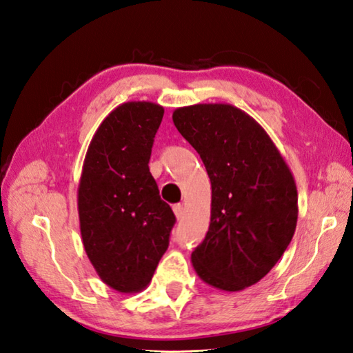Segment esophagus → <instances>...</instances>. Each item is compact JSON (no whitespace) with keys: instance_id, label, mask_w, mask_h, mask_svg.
Returning a JSON list of instances; mask_svg holds the SVG:
<instances>
[{"instance_id":"34e87169","label":"esophagus","mask_w":353,"mask_h":353,"mask_svg":"<svg viewBox=\"0 0 353 353\" xmlns=\"http://www.w3.org/2000/svg\"><path fill=\"white\" fill-rule=\"evenodd\" d=\"M172 211H174V214H176V217H177L179 221L183 219V216H185V208H183V205H182V203H177V205H174V207H172Z\"/></svg>"}]
</instances>
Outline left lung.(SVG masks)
<instances>
[{
  "label": "left lung",
  "instance_id": "obj_1",
  "mask_svg": "<svg viewBox=\"0 0 353 353\" xmlns=\"http://www.w3.org/2000/svg\"><path fill=\"white\" fill-rule=\"evenodd\" d=\"M172 121L211 182L210 227L191 253L194 270L219 290H243L272 270L293 238L298 191L292 171L264 128L239 108H177Z\"/></svg>",
  "mask_w": 353,
  "mask_h": 353
}]
</instances>
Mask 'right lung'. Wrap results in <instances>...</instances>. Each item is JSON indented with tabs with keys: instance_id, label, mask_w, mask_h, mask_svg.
Here are the masks:
<instances>
[{
	"instance_id": "right-lung-1",
	"label": "right lung",
	"mask_w": 353,
	"mask_h": 353,
	"mask_svg": "<svg viewBox=\"0 0 353 353\" xmlns=\"http://www.w3.org/2000/svg\"><path fill=\"white\" fill-rule=\"evenodd\" d=\"M163 112L151 101L117 106L83 163L77 199L83 245L100 279L120 293L151 283L176 223L148 166Z\"/></svg>"
}]
</instances>
